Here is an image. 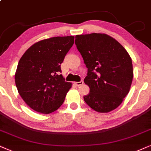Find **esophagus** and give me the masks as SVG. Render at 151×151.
<instances>
[{
	"label": "esophagus",
	"mask_w": 151,
	"mask_h": 151,
	"mask_svg": "<svg viewBox=\"0 0 151 151\" xmlns=\"http://www.w3.org/2000/svg\"><path fill=\"white\" fill-rule=\"evenodd\" d=\"M83 81H79V82H74V84L77 86H80L83 85Z\"/></svg>",
	"instance_id": "34e87169"
}]
</instances>
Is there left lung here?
Wrapping results in <instances>:
<instances>
[{"instance_id": "left-lung-1", "label": "left lung", "mask_w": 151, "mask_h": 151, "mask_svg": "<svg viewBox=\"0 0 151 151\" xmlns=\"http://www.w3.org/2000/svg\"><path fill=\"white\" fill-rule=\"evenodd\" d=\"M77 49L88 68L84 83L90 88L86 103L99 113L118 107L128 94L133 79L132 59L117 40L104 33L77 35Z\"/></svg>"}]
</instances>
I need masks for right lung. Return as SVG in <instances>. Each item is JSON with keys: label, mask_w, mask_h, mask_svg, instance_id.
Returning <instances> with one entry per match:
<instances>
[{"label": "right lung", "mask_w": 151, "mask_h": 151, "mask_svg": "<svg viewBox=\"0 0 151 151\" xmlns=\"http://www.w3.org/2000/svg\"><path fill=\"white\" fill-rule=\"evenodd\" d=\"M74 36L53 37L36 42L20 58L15 83L20 96L35 111L51 114L63 103L72 83L65 81L60 64L72 47Z\"/></svg>", "instance_id": "1"}]
</instances>
